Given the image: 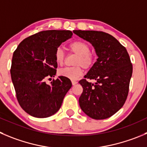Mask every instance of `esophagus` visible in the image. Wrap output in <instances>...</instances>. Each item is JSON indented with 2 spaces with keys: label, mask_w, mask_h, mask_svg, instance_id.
I'll return each mask as SVG.
<instances>
[{
  "label": "esophagus",
  "mask_w": 147,
  "mask_h": 147,
  "mask_svg": "<svg viewBox=\"0 0 147 147\" xmlns=\"http://www.w3.org/2000/svg\"><path fill=\"white\" fill-rule=\"evenodd\" d=\"M71 83H72L73 85H75V84H77V82H76V81L73 80V81H71Z\"/></svg>",
  "instance_id": "1"
}]
</instances>
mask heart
<instances>
[{
    "label": "heart",
    "mask_w": 147,
    "mask_h": 147,
    "mask_svg": "<svg viewBox=\"0 0 147 147\" xmlns=\"http://www.w3.org/2000/svg\"><path fill=\"white\" fill-rule=\"evenodd\" d=\"M68 48L72 53L77 55L74 62L76 66L62 68L58 71V75L71 80H76L83 74V67L86 69L90 68L94 63L95 58L93 54L90 53L89 45L82 40H76L71 42ZM54 57L58 65L61 66L63 65L65 56L63 50L61 47L56 49Z\"/></svg>",
    "instance_id": "b5f03b06"
}]
</instances>
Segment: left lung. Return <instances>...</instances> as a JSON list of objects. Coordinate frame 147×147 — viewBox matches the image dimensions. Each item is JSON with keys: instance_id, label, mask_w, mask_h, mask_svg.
I'll return each mask as SVG.
<instances>
[{"instance_id": "obj_1", "label": "left lung", "mask_w": 147, "mask_h": 147, "mask_svg": "<svg viewBox=\"0 0 147 147\" xmlns=\"http://www.w3.org/2000/svg\"><path fill=\"white\" fill-rule=\"evenodd\" d=\"M74 33L92 43L98 58L85 79L79 105L84 113L95 120L111 117L123 106L129 91L133 65L124 46L110 34L101 31L74 30ZM86 78L94 79V84Z\"/></svg>"}]
</instances>
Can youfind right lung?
I'll return each instance as SVG.
<instances>
[{"label": "right lung", "mask_w": 147, "mask_h": 147, "mask_svg": "<svg viewBox=\"0 0 147 147\" xmlns=\"http://www.w3.org/2000/svg\"><path fill=\"white\" fill-rule=\"evenodd\" d=\"M72 35L69 30L41 31L22 40L13 52L11 76L16 98L32 116L42 118L55 114L71 89L68 78L59 76L50 84L46 80L56 74L55 50Z\"/></svg>", "instance_id": "add662e5"}]
</instances>
